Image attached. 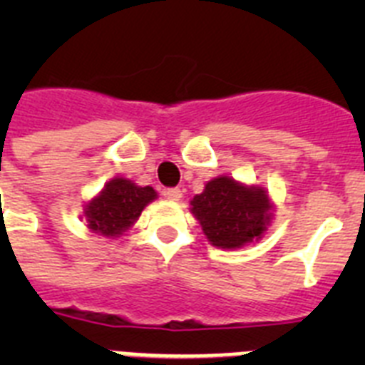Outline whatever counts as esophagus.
I'll list each match as a JSON object with an SVG mask.
<instances>
[{"mask_svg": "<svg viewBox=\"0 0 365 365\" xmlns=\"http://www.w3.org/2000/svg\"><path fill=\"white\" fill-rule=\"evenodd\" d=\"M164 195H166V199H170V201L177 202V201H180V197H182V190H180V188H168L166 192H164Z\"/></svg>", "mask_w": 365, "mask_h": 365, "instance_id": "34e87169", "label": "esophagus"}]
</instances>
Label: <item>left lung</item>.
I'll list each match as a JSON object with an SVG mask.
<instances>
[{
	"instance_id": "obj_1",
	"label": "left lung",
	"mask_w": 365,
	"mask_h": 365,
	"mask_svg": "<svg viewBox=\"0 0 365 365\" xmlns=\"http://www.w3.org/2000/svg\"><path fill=\"white\" fill-rule=\"evenodd\" d=\"M190 205L206 240L219 248H241L261 240L272 219V202L265 190L227 175L206 182Z\"/></svg>"
}]
</instances>
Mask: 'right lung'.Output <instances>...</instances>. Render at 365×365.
Here are the masks:
<instances>
[{"label":"right lung","instance_id":"obj_1","mask_svg":"<svg viewBox=\"0 0 365 365\" xmlns=\"http://www.w3.org/2000/svg\"><path fill=\"white\" fill-rule=\"evenodd\" d=\"M153 199H157V192L151 186H137L124 177H117L86 205L87 227L106 237H120Z\"/></svg>","mask_w":365,"mask_h":365}]
</instances>
